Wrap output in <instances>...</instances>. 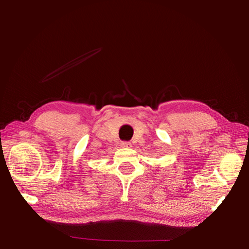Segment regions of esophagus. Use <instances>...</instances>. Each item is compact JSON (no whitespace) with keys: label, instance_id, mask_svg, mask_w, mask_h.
<instances>
[{"label":"esophagus","instance_id":"1","mask_svg":"<svg viewBox=\"0 0 249 249\" xmlns=\"http://www.w3.org/2000/svg\"><path fill=\"white\" fill-rule=\"evenodd\" d=\"M120 145H122L123 147H131V142L129 141H123L122 143H120Z\"/></svg>","mask_w":249,"mask_h":249}]
</instances>
